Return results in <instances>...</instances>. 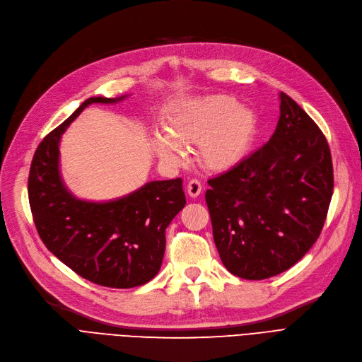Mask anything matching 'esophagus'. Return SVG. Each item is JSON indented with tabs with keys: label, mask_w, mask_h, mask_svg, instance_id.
Instances as JSON below:
<instances>
[{
	"label": "esophagus",
	"mask_w": 362,
	"mask_h": 362,
	"mask_svg": "<svg viewBox=\"0 0 362 362\" xmlns=\"http://www.w3.org/2000/svg\"><path fill=\"white\" fill-rule=\"evenodd\" d=\"M202 191H203V185L197 179H192L188 183V186H186V192H188V195L192 198H197L199 194H202Z\"/></svg>",
	"instance_id": "obj_1"
}]
</instances>
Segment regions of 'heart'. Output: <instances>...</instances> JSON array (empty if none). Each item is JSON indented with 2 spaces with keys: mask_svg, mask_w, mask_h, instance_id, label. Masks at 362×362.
Here are the masks:
<instances>
[{
  "mask_svg": "<svg viewBox=\"0 0 362 362\" xmlns=\"http://www.w3.org/2000/svg\"><path fill=\"white\" fill-rule=\"evenodd\" d=\"M257 128L255 113L228 95L182 100L168 113L167 134L152 137V149L160 159L180 163V146H198L199 163L223 173L249 155Z\"/></svg>",
  "mask_w": 362,
  "mask_h": 362,
  "instance_id": "b5f03b06",
  "label": "heart"
}]
</instances>
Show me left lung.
Here are the masks:
<instances>
[{"mask_svg":"<svg viewBox=\"0 0 362 362\" xmlns=\"http://www.w3.org/2000/svg\"><path fill=\"white\" fill-rule=\"evenodd\" d=\"M272 139L209 180L213 238L225 269L262 280L286 272L315 245L327 218L334 177L328 143L286 93Z\"/></svg>","mask_w":362,"mask_h":362,"instance_id":"8db88e82","label":"left lung"}]
</instances>
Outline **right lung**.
Instances as JSON below:
<instances>
[{
  "instance_id": "add662e5",
  "label": "right lung",
  "mask_w": 362,
  "mask_h": 362,
  "mask_svg": "<svg viewBox=\"0 0 362 362\" xmlns=\"http://www.w3.org/2000/svg\"><path fill=\"white\" fill-rule=\"evenodd\" d=\"M90 97L38 144L28 179L35 228L66 267L107 288L127 289L152 280L163 264L165 230L185 207L182 179L152 180L107 202L77 198L62 180V134L88 105L125 100Z\"/></svg>"
}]
</instances>
